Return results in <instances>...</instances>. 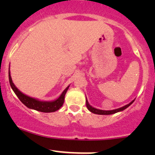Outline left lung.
Returning a JSON list of instances; mask_svg holds the SVG:
<instances>
[{
    "label": "left lung",
    "mask_w": 155,
    "mask_h": 155,
    "mask_svg": "<svg viewBox=\"0 0 155 155\" xmlns=\"http://www.w3.org/2000/svg\"><path fill=\"white\" fill-rule=\"evenodd\" d=\"M134 101H135V100L132 101L130 103H129V104H127V105L124 106V107L118 108V109H112V110H102V109H97V108H94L92 107V106H91L90 104H89L88 101H87V97H86V107L87 108V109H88L91 112H92V113L94 114H97V115H112V114H115L118 112H121V111L124 110V109H127L128 107H130V106L134 102Z\"/></svg>",
    "instance_id": "1"
}]
</instances>
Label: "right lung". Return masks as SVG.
Instances as JSON below:
<instances>
[{
    "mask_svg": "<svg viewBox=\"0 0 155 155\" xmlns=\"http://www.w3.org/2000/svg\"><path fill=\"white\" fill-rule=\"evenodd\" d=\"M9 81H10V86L12 87V91L14 93L16 94L18 97V99L21 101V102L26 106L28 108L31 109H34V110L39 111V112H53L55 111L58 110L61 107L63 106L64 101V97L66 94L67 91H68L70 85H68L63 92L57 98V99L54 100L52 101H40L39 99L37 98L31 97L28 96V95L25 94L24 93L18 90L17 87L14 85L12 82V78H11L10 71V67H9Z\"/></svg>",
    "mask_w": 155,
    "mask_h": 155,
    "instance_id": "add662e5",
    "label": "right lung"
}]
</instances>
